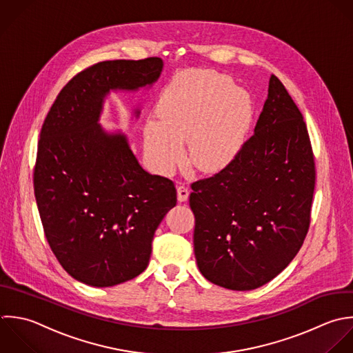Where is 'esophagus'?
<instances>
[{
  "instance_id": "34e87169",
  "label": "esophagus",
  "mask_w": 353,
  "mask_h": 353,
  "mask_svg": "<svg viewBox=\"0 0 353 353\" xmlns=\"http://www.w3.org/2000/svg\"><path fill=\"white\" fill-rule=\"evenodd\" d=\"M188 195H190L188 187L184 183H179V185H177V199H179V202H185L188 199Z\"/></svg>"
}]
</instances>
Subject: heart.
Wrapping results in <instances>:
<instances>
[{"mask_svg": "<svg viewBox=\"0 0 353 353\" xmlns=\"http://www.w3.org/2000/svg\"><path fill=\"white\" fill-rule=\"evenodd\" d=\"M161 121L144 128L145 150L154 166L168 173L184 155L199 170H219L242 150L250 129L254 105L252 96L221 72L196 70L181 75L166 88L159 104Z\"/></svg>", "mask_w": 353, "mask_h": 353, "instance_id": "obj_1", "label": "heart"}]
</instances>
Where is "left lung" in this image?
<instances>
[{
	"instance_id": "8db88e82",
	"label": "left lung",
	"mask_w": 353,
	"mask_h": 353,
	"mask_svg": "<svg viewBox=\"0 0 353 353\" xmlns=\"http://www.w3.org/2000/svg\"><path fill=\"white\" fill-rule=\"evenodd\" d=\"M315 159L303 114L278 77L235 159L191 184L194 252L201 274L230 290L279 275L310 230Z\"/></svg>"
}]
</instances>
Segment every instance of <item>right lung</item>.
Wrapping results in <instances>:
<instances>
[{"label": "right lung", "mask_w": 353, "mask_h": 353, "mask_svg": "<svg viewBox=\"0 0 353 353\" xmlns=\"http://www.w3.org/2000/svg\"><path fill=\"white\" fill-rule=\"evenodd\" d=\"M162 67L159 57L96 63L67 82L43 121L34 168L39 217L60 265L85 285L140 275L155 230L176 206L174 183L145 172L126 136L99 123L111 89L152 85Z\"/></svg>", "instance_id": "add662e5"}]
</instances>
